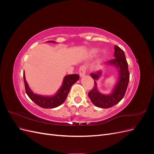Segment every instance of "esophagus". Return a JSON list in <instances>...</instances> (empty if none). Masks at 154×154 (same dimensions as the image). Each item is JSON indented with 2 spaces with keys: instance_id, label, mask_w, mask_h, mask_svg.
<instances>
[{
  "instance_id": "esophagus-1",
  "label": "esophagus",
  "mask_w": 154,
  "mask_h": 154,
  "mask_svg": "<svg viewBox=\"0 0 154 154\" xmlns=\"http://www.w3.org/2000/svg\"><path fill=\"white\" fill-rule=\"evenodd\" d=\"M86 71H87V67L84 66H81L80 68V70H79V72H80V76L81 77L83 76L86 73Z\"/></svg>"
}]
</instances>
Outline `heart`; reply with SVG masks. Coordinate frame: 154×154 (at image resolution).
<instances>
[{
    "label": "heart",
    "instance_id": "obj_1",
    "mask_svg": "<svg viewBox=\"0 0 154 154\" xmlns=\"http://www.w3.org/2000/svg\"><path fill=\"white\" fill-rule=\"evenodd\" d=\"M97 52H98V50L96 49H94L92 50V53L93 54H96V53H97Z\"/></svg>",
    "mask_w": 154,
    "mask_h": 154
}]
</instances>
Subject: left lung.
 Returning a JSON list of instances; mask_svg holds the SVG:
<instances>
[{"instance_id": "8db88e82", "label": "left lung", "mask_w": 154, "mask_h": 154, "mask_svg": "<svg viewBox=\"0 0 154 154\" xmlns=\"http://www.w3.org/2000/svg\"><path fill=\"white\" fill-rule=\"evenodd\" d=\"M114 58L107 61V64L113 65L118 69L119 80L110 94L105 95L98 92L94 81V87L88 92V96L92 103L95 106L103 109H108L118 104L123 99L127 91L129 82L130 73L128 63L124 51L118 45L114 46ZM101 74V71L91 73V76L94 80H97Z\"/></svg>"}]
</instances>
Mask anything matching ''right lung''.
Returning <instances> with one entry per match:
<instances>
[{
    "instance_id": "right-lung-1",
    "label": "right lung",
    "mask_w": 154,
    "mask_h": 154,
    "mask_svg": "<svg viewBox=\"0 0 154 154\" xmlns=\"http://www.w3.org/2000/svg\"><path fill=\"white\" fill-rule=\"evenodd\" d=\"M51 42H55L54 41H48ZM24 77L25 90L26 94L29 98L35 103L37 105L44 109H53L62 105L66 100L71 87L74 83L78 80L80 76L78 74H69L65 76L62 86L60 87L58 92L53 96H42L34 94L29 87L28 84L26 80L25 74H23Z\"/></svg>"
}]
</instances>
